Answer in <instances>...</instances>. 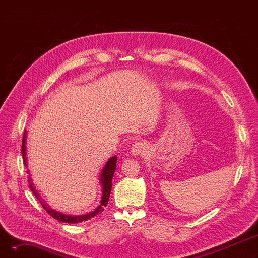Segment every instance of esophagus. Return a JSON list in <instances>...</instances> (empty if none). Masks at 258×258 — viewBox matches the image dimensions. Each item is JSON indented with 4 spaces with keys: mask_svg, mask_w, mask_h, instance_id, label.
<instances>
[{
    "mask_svg": "<svg viewBox=\"0 0 258 258\" xmlns=\"http://www.w3.org/2000/svg\"><path fill=\"white\" fill-rule=\"evenodd\" d=\"M147 150V145L143 142H136L135 144H133L132 148H131V154L133 156H139V155H143L146 153Z\"/></svg>",
    "mask_w": 258,
    "mask_h": 258,
    "instance_id": "obj_1",
    "label": "esophagus"
}]
</instances>
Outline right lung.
<instances>
[{"instance_id": "obj_1", "label": "right lung", "mask_w": 258, "mask_h": 258, "mask_svg": "<svg viewBox=\"0 0 258 258\" xmlns=\"http://www.w3.org/2000/svg\"><path fill=\"white\" fill-rule=\"evenodd\" d=\"M26 137H27V132L25 131L24 133V137L22 140V156H23V160H24V164L27 167V153H26ZM116 163H117V156H114L112 158L108 159L104 166L102 167L101 171H100V175H99V182L101 184V198H100V202L99 205L95 208L93 211L87 213V214H79V215H71V214H66L62 212H59L55 209H52L50 207V205L48 203L40 197V195L37 192L36 189L33 186L32 183V179L30 177L29 170L27 169V173H29L28 175V182H29V187L31 189V191L33 192V195L36 197V199L39 201L40 204H42L43 208L55 220L59 221V222H63V223H68V224H78L81 222H86L88 220H91L94 216H96L98 213H101L104 210V207H106L108 199H110V195H111V190H112V180L114 177V173L116 170ZM28 168V167H27Z\"/></svg>"}]
</instances>
